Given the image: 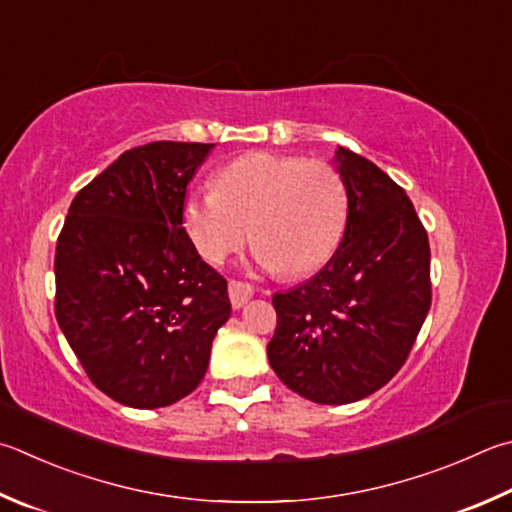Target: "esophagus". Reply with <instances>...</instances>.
<instances>
[{"label":"esophagus","mask_w":512,"mask_h":512,"mask_svg":"<svg viewBox=\"0 0 512 512\" xmlns=\"http://www.w3.org/2000/svg\"><path fill=\"white\" fill-rule=\"evenodd\" d=\"M228 295H230V302H232V309H241V306H246L250 302V297H253V288L244 282H235L232 280L228 284Z\"/></svg>","instance_id":"34e87169"}]
</instances>
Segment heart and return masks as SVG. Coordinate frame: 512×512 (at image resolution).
Here are the masks:
<instances>
[{
    "mask_svg": "<svg viewBox=\"0 0 512 512\" xmlns=\"http://www.w3.org/2000/svg\"><path fill=\"white\" fill-rule=\"evenodd\" d=\"M347 219V192L329 163L268 152L244 154L215 176V190L183 201L181 224L197 253L221 264L246 244L266 271L302 275L336 250Z\"/></svg>",
    "mask_w": 512,
    "mask_h": 512,
    "instance_id": "1",
    "label": "heart"
}]
</instances>
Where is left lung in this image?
Masks as SVG:
<instances>
[{
  "mask_svg": "<svg viewBox=\"0 0 512 512\" xmlns=\"http://www.w3.org/2000/svg\"><path fill=\"white\" fill-rule=\"evenodd\" d=\"M347 226L320 273L273 295L268 362L295 394L322 405L367 398L394 378L430 311V244L405 190L338 147Z\"/></svg>",
  "mask_w": 512,
  "mask_h": 512,
  "instance_id": "8db88e82",
  "label": "left lung"
}]
</instances>
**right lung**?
Masks as SVG:
<instances>
[{
	"label": "right lung",
	"mask_w": 512,
	"mask_h": 512,
	"mask_svg": "<svg viewBox=\"0 0 512 512\" xmlns=\"http://www.w3.org/2000/svg\"><path fill=\"white\" fill-rule=\"evenodd\" d=\"M212 145L159 141L118 156L73 199L55 248V318L100 392L172 405L206 376L228 284L181 224Z\"/></svg>",
	"instance_id": "obj_1"
}]
</instances>
